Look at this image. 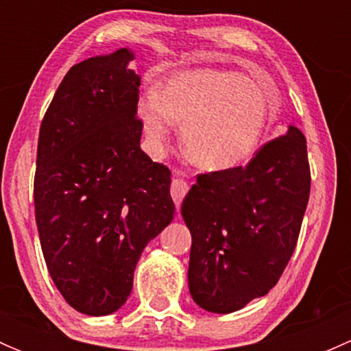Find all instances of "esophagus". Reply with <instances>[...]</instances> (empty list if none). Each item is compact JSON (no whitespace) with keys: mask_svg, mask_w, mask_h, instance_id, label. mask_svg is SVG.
Returning <instances> with one entry per match:
<instances>
[{"mask_svg":"<svg viewBox=\"0 0 351 351\" xmlns=\"http://www.w3.org/2000/svg\"><path fill=\"white\" fill-rule=\"evenodd\" d=\"M186 192H189V185H186L185 180L180 178V173H178V176L171 182V197L173 200H175L176 208H180V205H182V200L183 197L186 195Z\"/></svg>","mask_w":351,"mask_h":351,"instance_id":"obj_1","label":"esophagus"}]
</instances>
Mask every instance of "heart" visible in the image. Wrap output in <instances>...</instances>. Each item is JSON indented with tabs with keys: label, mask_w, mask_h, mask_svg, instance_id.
I'll list each match as a JSON object with an SVG mask.
<instances>
[{
	"label": "heart",
	"mask_w": 351,
	"mask_h": 351,
	"mask_svg": "<svg viewBox=\"0 0 351 351\" xmlns=\"http://www.w3.org/2000/svg\"><path fill=\"white\" fill-rule=\"evenodd\" d=\"M278 112L270 81L234 69L180 71L141 100L139 115L149 149L165 151L171 123L182 125L183 149L207 171L241 166L258 151Z\"/></svg>",
	"instance_id": "heart-1"
}]
</instances>
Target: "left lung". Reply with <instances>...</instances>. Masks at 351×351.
I'll return each instance as SVG.
<instances>
[{"label": "left lung", "mask_w": 351, "mask_h": 351, "mask_svg": "<svg viewBox=\"0 0 351 351\" xmlns=\"http://www.w3.org/2000/svg\"><path fill=\"white\" fill-rule=\"evenodd\" d=\"M309 190L306 137L293 125L246 166L197 176L182 204L197 306L229 314L275 287L295 250Z\"/></svg>", "instance_id": "obj_1"}]
</instances>
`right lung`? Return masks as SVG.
Here are the masks:
<instances>
[{
  "mask_svg": "<svg viewBox=\"0 0 351 351\" xmlns=\"http://www.w3.org/2000/svg\"><path fill=\"white\" fill-rule=\"evenodd\" d=\"M129 47L73 66L38 134L35 221L71 307L107 316L132 292L144 247L175 214L171 173L141 149V77Z\"/></svg>",
  "mask_w": 351,
  "mask_h": 351,
  "instance_id": "right-lung-1",
  "label": "right lung"
}]
</instances>
